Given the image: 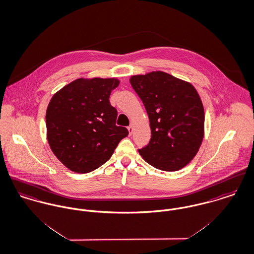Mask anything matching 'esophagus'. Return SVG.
Wrapping results in <instances>:
<instances>
[{
	"label": "esophagus",
	"mask_w": 254,
	"mask_h": 254,
	"mask_svg": "<svg viewBox=\"0 0 254 254\" xmlns=\"http://www.w3.org/2000/svg\"><path fill=\"white\" fill-rule=\"evenodd\" d=\"M128 131H129V135H132V133H133V126L132 125H130L128 127Z\"/></svg>",
	"instance_id": "34e87169"
}]
</instances>
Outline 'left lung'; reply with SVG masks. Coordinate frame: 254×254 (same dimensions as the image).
Here are the masks:
<instances>
[{"mask_svg": "<svg viewBox=\"0 0 254 254\" xmlns=\"http://www.w3.org/2000/svg\"><path fill=\"white\" fill-rule=\"evenodd\" d=\"M130 83L146 110L151 129L149 143L138 149L149 165L179 171L197 154L205 133V113L195 87L156 70L132 75Z\"/></svg>", "mask_w": 254, "mask_h": 254, "instance_id": "1", "label": "left lung"}]
</instances>
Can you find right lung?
I'll return each instance as SVG.
<instances>
[{
    "instance_id": "obj_1",
    "label": "right lung",
    "mask_w": 254,
    "mask_h": 254,
    "mask_svg": "<svg viewBox=\"0 0 254 254\" xmlns=\"http://www.w3.org/2000/svg\"><path fill=\"white\" fill-rule=\"evenodd\" d=\"M117 78H77L51 98L46 110V137L54 155L69 170L86 174L108 161L128 135L116 126L110 103Z\"/></svg>"
}]
</instances>
